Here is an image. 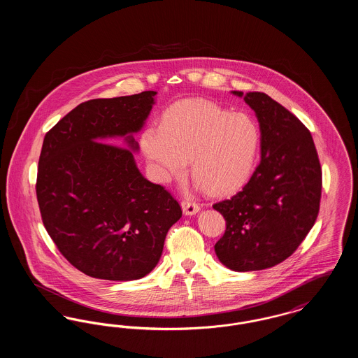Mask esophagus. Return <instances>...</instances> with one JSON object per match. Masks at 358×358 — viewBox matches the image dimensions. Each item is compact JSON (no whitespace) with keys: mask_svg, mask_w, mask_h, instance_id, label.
Here are the masks:
<instances>
[{"mask_svg":"<svg viewBox=\"0 0 358 358\" xmlns=\"http://www.w3.org/2000/svg\"><path fill=\"white\" fill-rule=\"evenodd\" d=\"M181 206H182L184 213L187 215V216L196 215V213L200 210V205L197 204V203H194V201H192V200H182Z\"/></svg>","mask_w":358,"mask_h":358,"instance_id":"34e87169","label":"esophagus"}]
</instances>
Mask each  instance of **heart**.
I'll return each instance as SVG.
<instances>
[{"mask_svg": "<svg viewBox=\"0 0 358 358\" xmlns=\"http://www.w3.org/2000/svg\"><path fill=\"white\" fill-rule=\"evenodd\" d=\"M141 146L154 176L166 182L190 173L213 194H227L251 174L260 146V130L248 114L209 101H189L171 107L162 127H149Z\"/></svg>", "mask_w": 358, "mask_h": 358, "instance_id": "obj_1", "label": "heart"}]
</instances>
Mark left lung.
<instances>
[{
	"label": "left lung",
	"mask_w": 358,
	"mask_h": 358,
	"mask_svg": "<svg viewBox=\"0 0 358 358\" xmlns=\"http://www.w3.org/2000/svg\"><path fill=\"white\" fill-rule=\"evenodd\" d=\"M244 96L260 126L262 159L244 187L213 204L227 222L215 252L234 271L270 268L295 252L320 212L322 171L313 136L264 92Z\"/></svg>",
	"instance_id": "left-lung-1"
}]
</instances>
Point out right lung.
<instances>
[{
	"instance_id": "1",
	"label": "right lung",
	"mask_w": 358,
	"mask_h": 358,
	"mask_svg": "<svg viewBox=\"0 0 358 358\" xmlns=\"http://www.w3.org/2000/svg\"><path fill=\"white\" fill-rule=\"evenodd\" d=\"M155 91L80 103L44 136L36 194L43 224L79 271L104 280H136L162 255L181 206L136 168L138 133ZM124 136L130 150L101 143Z\"/></svg>"
}]
</instances>
